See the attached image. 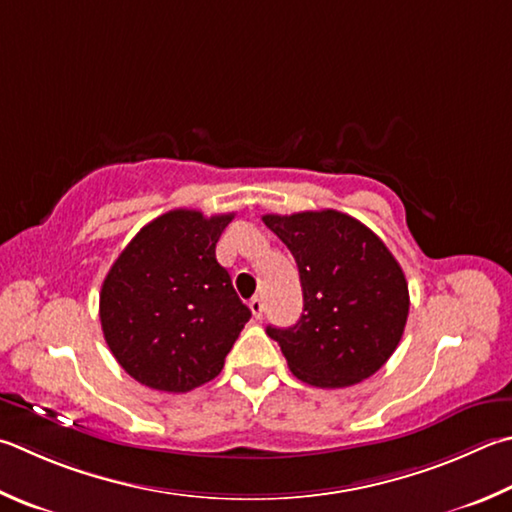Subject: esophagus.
Returning <instances> with one entry per match:
<instances>
[{"label": "esophagus", "instance_id": "obj_1", "mask_svg": "<svg viewBox=\"0 0 512 512\" xmlns=\"http://www.w3.org/2000/svg\"><path fill=\"white\" fill-rule=\"evenodd\" d=\"M248 306H250V311H253L255 318L262 320V315H264V300H262V297H253V300L248 302Z\"/></svg>", "mask_w": 512, "mask_h": 512}]
</instances>
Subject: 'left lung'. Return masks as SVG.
Listing matches in <instances>:
<instances>
[{
	"instance_id": "8db88e82",
	"label": "left lung",
	"mask_w": 512,
	"mask_h": 512,
	"mask_svg": "<svg viewBox=\"0 0 512 512\" xmlns=\"http://www.w3.org/2000/svg\"><path fill=\"white\" fill-rule=\"evenodd\" d=\"M300 271L304 313L268 327L288 369L315 387H351L385 365L403 338L410 293L376 232L338 210L264 215Z\"/></svg>"
}]
</instances>
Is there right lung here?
I'll use <instances>...</instances> for the list:
<instances>
[{
	"mask_svg": "<svg viewBox=\"0 0 512 512\" xmlns=\"http://www.w3.org/2000/svg\"><path fill=\"white\" fill-rule=\"evenodd\" d=\"M235 212L170 210L138 230L102 282L100 324L129 376L159 392H190L224 369L250 309L215 248Z\"/></svg>",
	"mask_w": 512,
	"mask_h": 512,
	"instance_id": "obj_1",
	"label": "right lung"
}]
</instances>
